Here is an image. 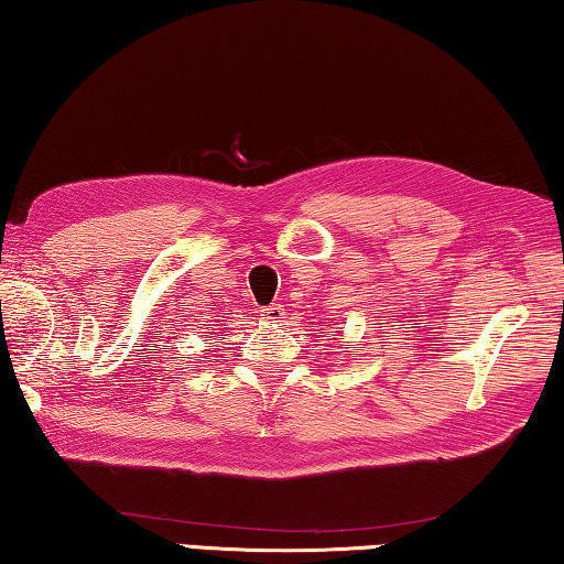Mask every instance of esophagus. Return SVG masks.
<instances>
[{"mask_svg": "<svg viewBox=\"0 0 564 564\" xmlns=\"http://www.w3.org/2000/svg\"><path fill=\"white\" fill-rule=\"evenodd\" d=\"M259 313H261V316H263L265 321L279 323V321L285 316V308H283L281 303H273V305H265V308H261Z\"/></svg>", "mask_w": 564, "mask_h": 564, "instance_id": "esophagus-1", "label": "esophagus"}]
</instances>
